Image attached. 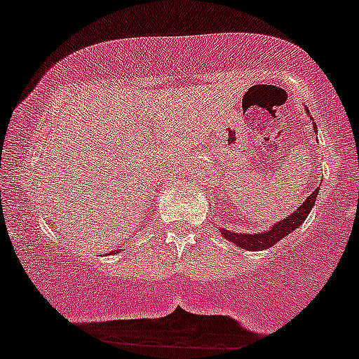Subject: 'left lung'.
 <instances>
[{
    "mask_svg": "<svg viewBox=\"0 0 359 359\" xmlns=\"http://www.w3.org/2000/svg\"><path fill=\"white\" fill-rule=\"evenodd\" d=\"M316 128V126H314ZM319 194V189H316L311 196L307 197L306 203L300 204V208L295 212H292V216H288L287 219L277 222L270 231L259 233V234H243V233H231L222 229V236L228 238V241L236 243L238 246L243 250H251V251H262L266 248H271L275 243L282 240L283 236H287L288 233L295 231V228H299L300 224H304L307 214L311 212V209L314 208L316 197Z\"/></svg>",
    "mask_w": 359,
    "mask_h": 359,
    "instance_id": "obj_1",
    "label": "left lung"
}]
</instances>
